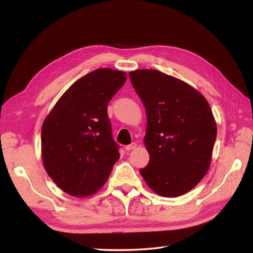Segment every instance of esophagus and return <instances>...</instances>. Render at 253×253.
I'll use <instances>...</instances> for the list:
<instances>
[{
	"label": "esophagus",
	"instance_id": "esophagus-1",
	"mask_svg": "<svg viewBox=\"0 0 253 253\" xmlns=\"http://www.w3.org/2000/svg\"><path fill=\"white\" fill-rule=\"evenodd\" d=\"M136 147H137V144H136L135 142H133V143H131V144L126 145V151H132V150L136 149Z\"/></svg>",
	"mask_w": 253,
	"mask_h": 253
}]
</instances>
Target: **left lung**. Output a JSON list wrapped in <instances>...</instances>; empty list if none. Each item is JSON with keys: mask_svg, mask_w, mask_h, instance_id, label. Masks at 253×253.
<instances>
[{"mask_svg": "<svg viewBox=\"0 0 253 253\" xmlns=\"http://www.w3.org/2000/svg\"><path fill=\"white\" fill-rule=\"evenodd\" d=\"M147 114L149 165L139 172L164 197L192 190L209 170L217 127L207 99L180 79L155 70L128 74Z\"/></svg>", "mask_w": 253, "mask_h": 253, "instance_id": "obj_1", "label": "left lung"}]
</instances>
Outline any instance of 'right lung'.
<instances>
[{
  "label": "right lung",
  "mask_w": 253,
  "mask_h": 253,
  "mask_svg": "<svg viewBox=\"0 0 253 253\" xmlns=\"http://www.w3.org/2000/svg\"><path fill=\"white\" fill-rule=\"evenodd\" d=\"M126 80L125 72L98 68L72 84L45 117L43 166L65 193L75 197L95 194L119 159L106 110Z\"/></svg>",
  "instance_id": "right-lung-1"
}]
</instances>
